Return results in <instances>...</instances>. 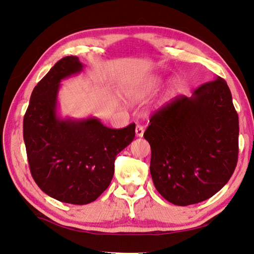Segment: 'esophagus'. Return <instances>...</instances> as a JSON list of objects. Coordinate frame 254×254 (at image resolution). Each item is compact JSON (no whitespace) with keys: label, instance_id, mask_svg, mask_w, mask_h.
I'll use <instances>...</instances> for the list:
<instances>
[{"label":"esophagus","instance_id":"esophagus-1","mask_svg":"<svg viewBox=\"0 0 254 254\" xmlns=\"http://www.w3.org/2000/svg\"><path fill=\"white\" fill-rule=\"evenodd\" d=\"M135 133H136V136H143L144 134V127L140 124H137L136 127H135Z\"/></svg>","mask_w":254,"mask_h":254}]
</instances>
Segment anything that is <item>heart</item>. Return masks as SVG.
<instances>
[{
	"label": "heart",
	"instance_id": "1",
	"mask_svg": "<svg viewBox=\"0 0 254 254\" xmlns=\"http://www.w3.org/2000/svg\"><path fill=\"white\" fill-rule=\"evenodd\" d=\"M146 94V91H134V92H131L128 96L133 99V101H139V99L143 98Z\"/></svg>",
	"mask_w": 254,
	"mask_h": 254
}]
</instances>
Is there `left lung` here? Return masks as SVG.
Wrapping results in <instances>:
<instances>
[{
	"mask_svg": "<svg viewBox=\"0 0 254 254\" xmlns=\"http://www.w3.org/2000/svg\"><path fill=\"white\" fill-rule=\"evenodd\" d=\"M144 132L150 174L160 195L176 205L201 202L231 178L238 158V115L217 76L190 97L177 96L151 115Z\"/></svg>",
	"mask_w": 254,
	"mask_h": 254,
	"instance_id": "8db88e82",
	"label": "left lung"
}]
</instances>
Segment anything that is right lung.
I'll return each mask as SVG.
<instances>
[{
	"label": "right lung",
	"mask_w": 254,
	"mask_h": 254,
	"mask_svg": "<svg viewBox=\"0 0 254 254\" xmlns=\"http://www.w3.org/2000/svg\"><path fill=\"white\" fill-rule=\"evenodd\" d=\"M81 70L78 57L60 59L35 87L23 120L29 170L37 186L61 202L79 205L96 200L109 187L115 157L135 135L134 123L111 129L94 118L57 117L61 79Z\"/></svg>",
	"instance_id": "right-lung-1"
}]
</instances>
